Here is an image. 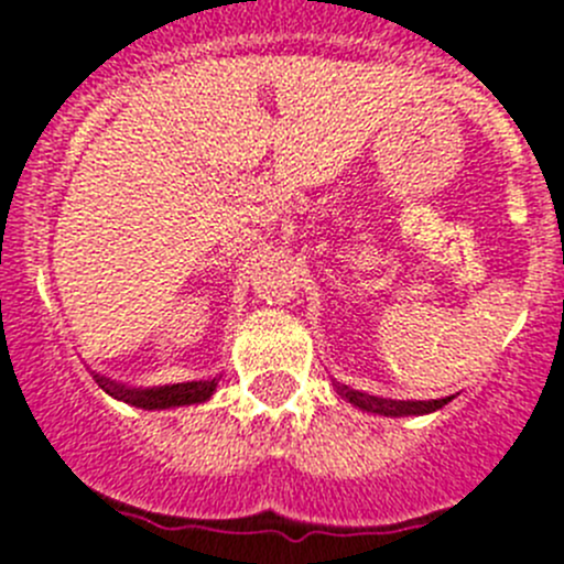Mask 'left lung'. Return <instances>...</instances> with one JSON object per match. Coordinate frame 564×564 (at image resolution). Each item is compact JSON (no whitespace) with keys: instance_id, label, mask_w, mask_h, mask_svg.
<instances>
[{"instance_id":"obj_1","label":"left lung","mask_w":564,"mask_h":564,"mask_svg":"<svg viewBox=\"0 0 564 564\" xmlns=\"http://www.w3.org/2000/svg\"><path fill=\"white\" fill-rule=\"evenodd\" d=\"M338 395L347 398L352 406H358L361 412H372V415H383V417H406V415H430V412L443 410L446 403L452 401L455 395L446 398H432V401H392V398H376L367 395V392L350 390V387H344V383H336Z\"/></svg>"}]
</instances>
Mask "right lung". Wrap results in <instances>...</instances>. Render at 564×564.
I'll return each mask as SVG.
<instances>
[{
    "mask_svg": "<svg viewBox=\"0 0 564 564\" xmlns=\"http://www.w3.org/2000/svg\"><path fill=\"white\" fill-rule=\"evenodd\" d=\"M96 381L107 395L118 401L138 406V410H177V406H192V403H206L217 390L220 378L208 381H183V383H163V387H127L107 376H98Z\"/></svg>",
    "mask_w": 564,
    "mask_h": 564,
    "instance_id": "add662e5",
    "label": "right lung"
}]
</instances>
